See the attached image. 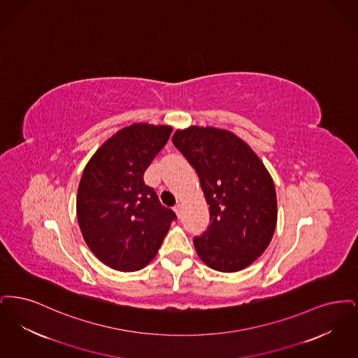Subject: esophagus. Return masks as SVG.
I'll use <instances>...</instances> for the list:
<instances>
[{"mask_svg": "<svg viewBox=\"0 0 358 358\" xmlns=\"http://www.w3.org/2000/svg\"><path fill=\"white\" fill-rule=\"evenodd\" d=\"M173 211L176 213V215H178V217H182V213H183V210H182V204H176V206L173 207Z\"/></svg>", "mask_w": 358, "mask_h": 358, "instance_id": "obj_1", "label": "esophagus"}]
</instances>
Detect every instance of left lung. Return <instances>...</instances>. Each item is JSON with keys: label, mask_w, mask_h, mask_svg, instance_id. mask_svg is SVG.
Returning <instances> with one entry per match:
<instances>
[{"label": "left lung", "mask_w": 358, "mask_h": 358, "mask_svg": "<svg viewBox=\"0 0 358 358\" xmlns=\"http://www.w3.org/2000/svg\"><path fill=\"white\" fill-rule=\"evenodd\" d=\"M173 145L199 176L211 223L194 238L208 267L235 273L264 254L277 226V195L262 160L231 131L189 125L176 129Z\"/></svg>", "instance_id": "8db88e82"}]
</instances>
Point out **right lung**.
<instances>
[{"mask_svg": "<svg viewBox=\"0 0 358 358\" xmlns=\"http://www.w3.org/2000/svg\"><path fill=\"white\" fill-rule=\"evenodd\" d=\"M171 132V125H128L99 147L83 171L78 226L94 257L113 270L145 267L176 218L143 179Z\"/></svg>", "mask_w": 358, "mask_h": 358, "instance_id": "1", "label": "right lung"}]
</instances>
